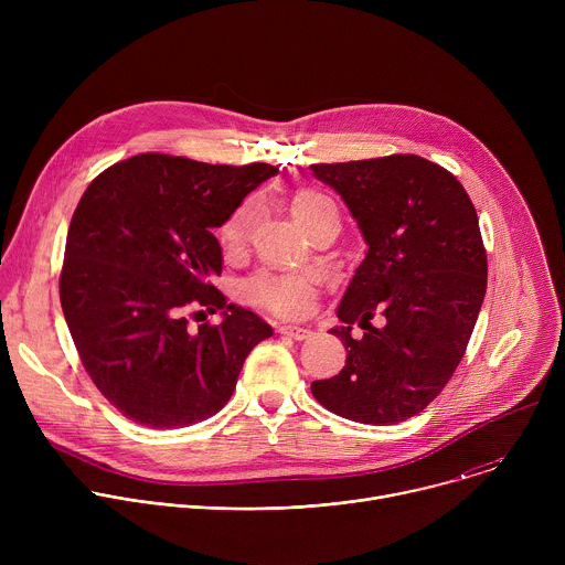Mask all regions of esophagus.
<instances>
[{"instance_id":"34e87169","label":"esophagus","mask_w":565,"mask_h":565,"mask_svg":"<svg viewBox=\"0 0 565 565\" xmlns=\"http://www.w3.org/2000/svg\"><path fill=\"white\" fill-rule=\"evenodd\" d=\"M279 333L290 338V340H306V338H310V331L303 329V327H281Z\"/></svg>"}]
</instances>
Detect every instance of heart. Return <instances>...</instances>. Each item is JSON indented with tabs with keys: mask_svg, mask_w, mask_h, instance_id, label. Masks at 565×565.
Wrapping results in <instances>:
<instances>
[{
	"mask_svg": "<svg viewBox=\"0 0 565 565\" xmlns=\"http://www.w3.org/2000/svg\"><path fill=\"white\" fill-rule=\"evenodd\" d=\"M335 212L333 201L317 190H299L290 199V214L295 223L306 230L319 216ZM248 238V207H236L218 227L223 250L234 253L244 248ZM317 290L315 275H257L246 284V299L255 306L279 315H301L310 308Z\"/></svg>",
	"mask_w": 565,
	"mask_h": 565,
	"instance_id": "1",
	"label": "heart"
}]
</instances>
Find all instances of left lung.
<instances>
[{
    "label": "left lung",
    "mask_w": 565,
    "mask_h": 565,
    "mask_svg": "<svg viewBox=\"0 0 565 565\" xmlns=\"http://www.w3.org/2000/svg\"><path fill=\"white\" fill-rule=\"evenodd\" d=\"M358 221L366 257L331 329L347 366L310 391L329 412L375 427L420 414L460 364L488 288V255L465 188L414 153L317 163ZM381 315L383 324L370 319ZM360 323L367 333L353 341Z\"/></svg>",
    "instance_id": "left-lung-1"
}]
</instances>
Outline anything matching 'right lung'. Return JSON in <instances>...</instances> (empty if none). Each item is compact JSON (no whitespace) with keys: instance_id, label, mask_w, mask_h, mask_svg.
Returning <instances> with one entry per match:
<instances>
[{"instance_id":"right-lung-1","label":"right lung","mask_w":565,"mask_h":565,"mask_svg":"<svg viewBox=\"0 0 565 565\" xmlns=\"http://www.w3.org/2000/svg\"><path fill=\"white\" fill-rule=\"evenodd\" d=\"M277 172L149 151L107 168L79 199L60 301L85 371L125 418L177 429L214 416L248 353L273 335L212 277L223 266L214 227ZM201 305L224 321L192 332L186 312Z\"/></svg>"}]
</instances>
